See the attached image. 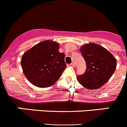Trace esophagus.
I'll return each instance as SVG.
<instances>
[{
  "instance_id": "esophagus-1",
  "label": "esophagus",
  "mask_w": 127,
  "mask_h": 127,
  "mask_svg": "<svg viewBox=\"0 0 127 127\" xmlns=\"http://www.w3.org/2000/svg\"><path fill=\"white\" fill-rule=\"evenodd\" d=\"M70 65H71L72 66V67H75V66H76V65H75V64H74V62H72V63H71V64H70Z\"/></svg>"
}]
</instances>
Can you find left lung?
Masks as SVG:
<instances>
[{
	"label": "left lung",
	"mask_w": 127,
	"mask_h": 127,
	"mask_svg": "<svg viewBox=\"0 0 127 127\" xmlns=\"http://www.w3.org/2000/svg\"><path fill=\"white\" fill-rule=\"evenodd\" d=\"M80 51L85 58L86 69L77 76L82 86L89 90L101 88L111 78L116 68V60L107 49L97 44H84Z\"/></svg>",
	"instance_id": "left-lung-1"
}]
</instances>
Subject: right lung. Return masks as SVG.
Wrapping results in <instances>:
<instances>
[{
  "label": "right lung",
  "mask_w": 127,
  "mask_h": 127,
  "mask_svg": "<svg viewBox=\"0 0 127 127\" xmlns=\"http://www.w3.org/2000/svg\"><path fill=\"white\" fill-rule=\"evenodd\" d=\"M58 42L46 40L27 50L21 60L25 77L34 86L46 88L58 80L66 68L65 55Z\"/></svg>",
  "instance_id": "add662e5"
}]
</instances>
